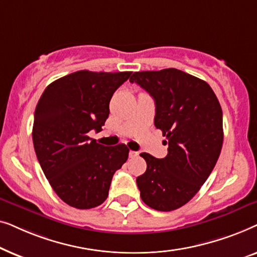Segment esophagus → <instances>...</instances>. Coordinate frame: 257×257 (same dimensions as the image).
I'll list each match as a JSON object with an SVG mask.
<instances>
[{
    "label": "esophagus",
    "mask_w": 257,
    "mask_h": 257,
    "mask_svg": "<svg viewBox=\"0 0 257 257\" xmlns=\"http://www.w3.org/2000/svg\"><path fill=\"white\" fill-rule=\"evenodd\" d=\"M128 156H130V158H137L138 157V152H136V151H130Z\"/></svg>",
    "instance_id": "34e87169"
}]
</instances>
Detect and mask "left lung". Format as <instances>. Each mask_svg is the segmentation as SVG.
I'll return each instance as SVG.
<instances>
[{
	"label": "left lung",
	"mask_w": 257,
	"mask_h": 257,
	"mask_svg": "<svg viewBox=\"0 0 257 257\" xmlns=\"http://www.w3.org/2000/svg\"><path fill=\"white\" fill-rule=\"evenodd\" d=\"M130 82L152 96L154 125L168 144L163 159L140 154L147 164L137 178L140 196L151 208L171 212L186 205L212 173L222 149V110L205 80L181 70L135 72Z\"/></svg>",
	"instance_id": "obj_1"
}]
</instances>
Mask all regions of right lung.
Instances as JSON below:
<instances>
[{
	"label": "right lung",
	"instance_id": "right-lung-1",
	"mask_svg": "<svg viewBox=\"0 0 257 257\" xmlns=\"http://www.w3.org/2000/svg\"><path fill=\"white\" fill-rule=\"evenodd\" d=\"M131 73L80 70L52 82L38 100L35 152L49 184L69 206L90 209L101 205L115 171L127 160L124 144L106 147L87 133L101 131L114 91Z\"/></svg>",
	"mask_w": 257,
	"mask_h": 257
}]
</instances>
